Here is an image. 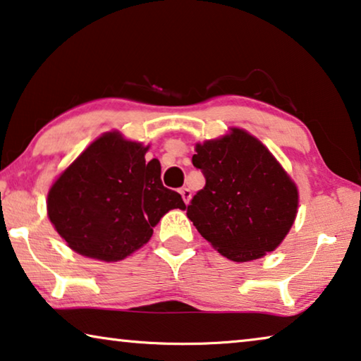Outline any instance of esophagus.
<instances>
[{
  "label": "esophagus",
  "instance_id": "obj_1",
  "mask_svg": "<svg viewBox=\"0 0 361 361\" xmlns=\"http://www.w3.org/2000/svg\"><path fill=\"white\" fill-rule=\"evenodd\" d=\"M180 195H181V197H183V201H185V204H190V201H191V191H190V188H181Z\"/></svg>",
  "mask_w": 361,
  "mask_h": 361
}]
</instances>
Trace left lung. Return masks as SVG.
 <instances>
[{
	"mask_svg": "<svg viewBox=\"0 0 361 361\" xmlns=\"http://www.w3.org/2000/svg\"><path fill=\"white\" fill-rule=\"evenodd\" d=\"M206 186L186 209L197 232L236 262L274 251L293 225L298 191L274 155L243 129L197 144Z\"/></svg>",
	"mask_w": 361,
	"mask_h": 361,
	"instance_id": "left-lung-1",
	"label": "left lung"
}]
</instances>
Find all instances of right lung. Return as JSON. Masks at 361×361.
Wrapping results in <instances>:
<instances>
[{"label":"right lung","instance_id":"right-lung-1","mask_svg":"<svg viewBox=\"0 0 361 361\" xmlns=\"http://www.w3.org/2000/svg\"><path fill=\"white\" fill-rule=\"evenodd\" d=\"M149 147L106 133L63 171L48 192V217L68 246L100 261H120L146 245L171 209H186L162 185Z\"/></svg>","mask_w":361,"mask_h":361}]
</instances>
